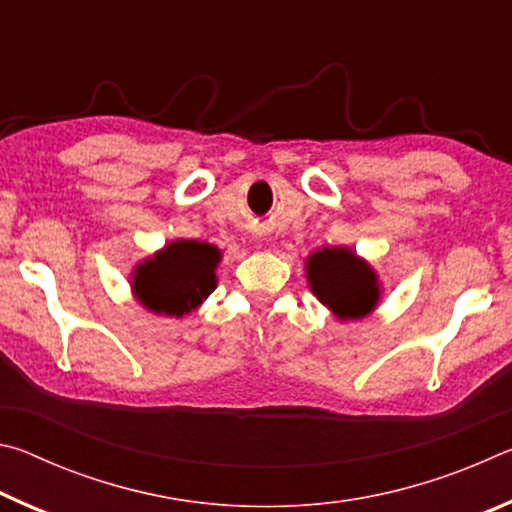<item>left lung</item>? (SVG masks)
Segmentation results:
<instances>
[{"instance_id": "1", "label": "left lung", "mask_w": 512, "mask_h": 512, "mask_svg": "<svg viewBox=\"0 0 512 512\" xmlns=\"http://www.w3.org/2000/svg\"><path fill=\"white\" fill-rule=\"evenodd\" d=\"M307 284L339 320H361L381 300L379 275L348 246L318 248L305 259Z\"/></svg>"}]
</instances>
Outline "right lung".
Listing matches in <instances>:
<instances>
[{"mask_svg":"<svg viewBox=\"0 0 512 512\" xmlns=\"http://www.w3.org/2000/svg\"><path fill=\"white\" fill-rule=\"evenodd\" d=\"M221 259V248L207 241L173 239L137 264L133 296L151 314L183 318L216 289Z\"/></svg>","mask_w":512,"mask_h":512,"instance_id":"1","label":"right lung"}]
</instances>
